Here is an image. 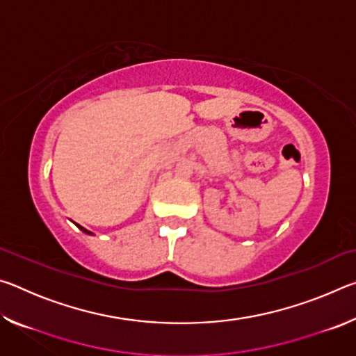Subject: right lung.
I'll use <instances>...</instances> for the list:
<instances>
[{"instance_id":"1","label":"right lung","mask_w":356,"mask_h":356,"mask_svg":"<svg viewBox=\"0 0 356 356\" xmlns=\"http://www.w3.org/2000/svg\"><path fill=\"white\" fill-rule=\"evenodd\" d=\"M76 226H78V227H80V229H81V231H83L84 234H89V236H92V232H89V231H88V229H84V227H83V226H80V225H76Z\"/></svg>"}]
</instances>
